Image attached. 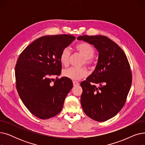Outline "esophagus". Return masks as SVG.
Returning a JSON list of instances; mask_svg holds the SVG:
<instances>
[{
  "label": "esophagus",
  "instance_id": "obj_1",
  "mask_svg": "<svg viewBox=\"0 0 145 145\" xmlns=\"http://www.w3.org/2000/svg\"><path fill=\"white\" fill-rule=\"evenodd\" d=\"M73 86H76L79 85V83L78 82L73 81Z\"/></svg>",
  "mask_w": 145,
  "mask_h": 145
}]
</instances>
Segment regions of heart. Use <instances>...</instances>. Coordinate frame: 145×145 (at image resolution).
<instances>
[{
    "mask_svg": "<svg viewBox=\"0 0 145 145\" xmlns=\"http://www.w3.org/2000/svg\"><path fill=\"white\" fill-rule=\"evenodd\" d=\"M76 50L84 57L83 65L85 64L89 67H92L94 64L93 56L95 55V49L92 45L88 43H82L76 46ZM71 52L69 48H65L60 55V63L63 65H67L69 63ZM63 75L65 77L73 80H79L85 77L88 74V70L85 67H71L65 69L63 71Z\"/></svg>",
    "mask_w": 145,
    "mask_h": 145,
    "instance_id": "1",
    "label": "heart"
}]
</instances>
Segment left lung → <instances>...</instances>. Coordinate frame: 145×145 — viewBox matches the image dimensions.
I'll return each instance as SVG.
<instances>
[{"label": "left lung", "instance_id": "obj_1", "mask_svg": "<svg viewBox=\"0 0 145 145\" xmlns=\"http://www.w3.org/2000/svg\"><path fill=\"white\" fill-rule=\"evenodd\" d=\"M78 40L93 44L99 52L94 72L80 83L82 109L91 119L105 121L125 105L132 81L131 66L123 50L108 37L83 35Z\"/></svg>", "mask_w": 145, "mask_h": 145}]
</instances>
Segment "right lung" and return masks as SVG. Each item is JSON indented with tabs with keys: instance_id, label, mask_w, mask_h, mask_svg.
<instances>
[{
	"instance_id": "add662e5",
	"label": "right lung",
	"mask_w": 145,
	"mask_h": 145,
	"mask_svg": "<svg viewBox=\"0 0 145 145\" xmlns=\"http://www.w3.org/2000/svg\"><path fill=\"white\" fill-rule=\"evenodd\" d=\"M75 39L67 34L44 36L19 56L15 66L18 93L27 109L38 118L47 119L57 115L73 87L70 79L56 77L52 84L51 77L60 74V53Z\"/></svg>"
}]
</instances>
